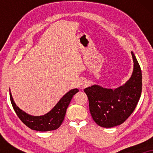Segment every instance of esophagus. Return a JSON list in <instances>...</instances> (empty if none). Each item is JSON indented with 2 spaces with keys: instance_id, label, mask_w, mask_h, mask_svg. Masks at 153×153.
<instances>
[{
  "instance_id": "1",
  "label": "esophagus",
  "mask_w": 153,
  "mask_h": 153,
  "mask_svg": "<svg viewBox=\"0 0 153 153\" xmlns=\"http://www.w3.org/2000/svg\"><path fill=\"white\" fill-rule=\"evenodd\" d=\"M86 85H87V82L85 80H81L80 82H79V87H80L81 88H83L85 86H86Z\"/></svg>"
}]
</instances>
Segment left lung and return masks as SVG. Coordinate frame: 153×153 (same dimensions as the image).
I'll list each match as a JSON object with an SVG mask.
<instances>
[{
  "mask_svg": "<svg viewBox=\"0 0 153 153\" xmlns=\"http://www.w3.org/2000/svg\"><path fill=\"white\" fill-rule=\"evenodd\" d=\"M134 70L125 84L112 90L97 85L84 89L90 112L100 127H112L122 124L134 111L141 95L142 74L134 54L131 52Z\"/></svg>",
  "mask_w": 153,
  "mask_h": 153,
  "instance_id": "1",
  "label": "left lung"
}]
</instances>
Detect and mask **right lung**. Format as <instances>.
<instances>
[{
  "label": "right lung",
  "instance_id": "add662e5",
  "mask_svg": "<svg viewBox=\"0 0 153 153\" xmlns=\"http://www.w3.org/2000/svg\"><path fill=\"white\" fill-rule=\"evenodd\" d=\"M78 91L77 88L71 90L60 100L49 113L41 116H33L26 114L16 105L10 93V97L14 111L23 123L33 130L47 131L55 130L61 125L71 100Z\"/></svg>",
  "mask_w": 153,
  "mask_h": 153
}]
</instances>
